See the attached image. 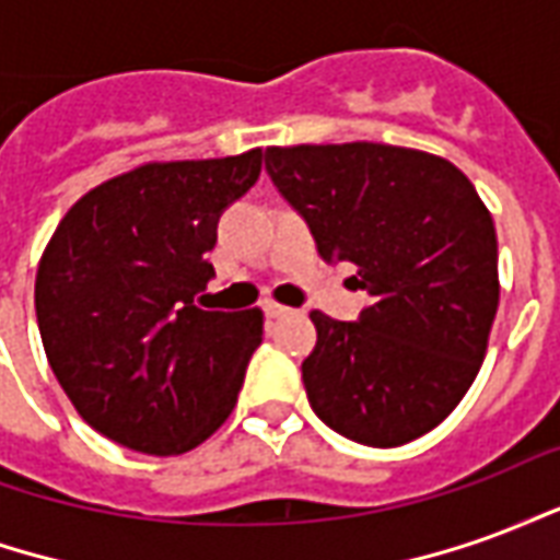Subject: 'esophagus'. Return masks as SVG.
<instances>
[{"mask_svg":"<svg viewBox=\"0 0 560 560\" xmlns=\"http://www.w3.org/2000/svg\"><path fill=\"white\" fill-rule=\"evenodd\" d=\"M264 312H267V317H284V315H288V308H284V305H279V303H267V305H264Z\"/></svg>","mask_w":560,"mask_h":560,"instance_id":"1","label":"esophagus"}]
</instances>
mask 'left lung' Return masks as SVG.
Instances as JSON below:
<instances>
[{
    "label": "left lung",
    "mask_w": 560,
    "mask_h": 560,
    "mask_svg": "<svg viewBox=\"0 0 560 560\" xmlns=\"http://www.w3.org/2000/svg\"><path fill=\"white\" fill-rule=\"evenodd\" d=\"M267 173L327 264L357 267V320L312 312V411L365 446L432 432L480 372L498 312L489 209L446 159L387 143L269 147Z\"/></svg>",
    "instance_id": "obj_1"
}]
</instances>
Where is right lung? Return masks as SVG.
Returning a JSON list of instances; mask_svg holds the SVG:
<instances>
[{
	"label": "right lung",
	"instance_id": "right-lung-1",
	"mask_svg": "<svg viewBox=\"0 0 560 560\" xmlns=\"http://www.w3.org/2000/svg\"><path fill=\"white\" fill-rule=\"evenodd\" d=\"M260 149L143 164L68 209L35 276L44 353L71 405L116 444L176 456L228 420L264 336L260 308L195 303L224 209L257 183Z\"/></svg>",
	"mask_w": 560,
	"mask_h": 560
}]
</instances>
